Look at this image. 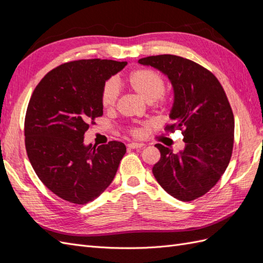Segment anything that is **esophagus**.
<instances>
[{
  "instance_id": "obj_1",
  "label": "esophagus",
  "mask_w": 263,
  "mask_h": 263,
  "mask_svg": "<svg viewBox=\"0 0 263 263\" xmlns=\"http://www.w3.org/2000/svg\"><path fill=\"white\" fill-rule=\"evenodd\" d=\"M145 145L144 144H140V142H130V144L127 145V147H128L129 149H140L144 147Z\"/></svg>"
}]
</instances>
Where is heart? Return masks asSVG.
<instances>
[{
  "label": "heart",
  "instance_id": "obj_1",
  "mask_svg": "<svg viewBox=\"0 0 263 263\" xmlns=\"http://www.w3.org/2000/svg\"><path fill=\"white\" fill-rule=\"evenodd\" d=\"M127 85L136 92L140 98L144 99L148 103L155 101H163V92L165 89L164 79L157 73L156 71L140 68L134 70L126 80ZM119 95L118 82L114 80L107 81L102 89L101 102L102 105L106 109H113L116 105ZM134 135H140V128H134L132 130Z\"/></svg>",
  "mask_w": 263,
  "mask_h": 263
}]
</instances>
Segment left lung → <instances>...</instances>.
Wrapping results in <instances>:
<instances>
[{
    "instance_id": "1",
    "label": "left lung",
    "mask_w": 263,
    "mask_h": 263,
    "mask_svg": "<svg viewBox=\"0 0 263 263\" xmlns=\"http://www.w3.org/2000/svg\"><path fill=\"white\" fill-rule=\"evenodd\" d=\"M169 79L173 103L168 129H181L184 148L174 154L157 144L161 158L153 173L166 193L190 202L208 193L225 172L233 153L235 121L219 81L197 63L179 55L141 58Z\"/></svg>"
}]
</instances>
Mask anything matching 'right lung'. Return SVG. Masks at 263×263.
Here are the masks:
<instances>
[{"label": "right lung", "mask_w": 263, "mask_h": 263, "mask_svg": "<svg viewBox=\"0 0 263 263\" xmlns=\"http://www.w3.org/2000/svg\"><path fill=\"white\" fill-rule=\"evenodd\" d=\"M127 61L78 60L47 73L28 103L25 146L29 161L44 184L68 202L86 204L115 178L126 153L123 142L84 144V133L103 115L105 82Z\"/></svg>", "instance_id": "right-lung-1"}]
</instances>
